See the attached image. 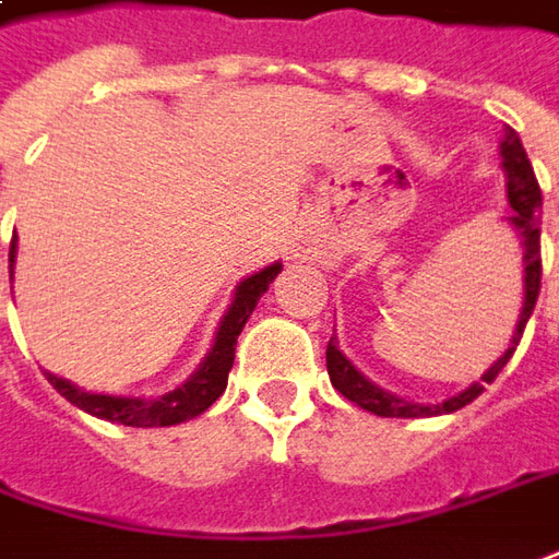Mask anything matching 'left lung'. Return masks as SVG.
Masks as SVG:
<instances>
[{"label":"left lung","instance_id":"obj_1","mask_svg":"<svg viewBox=\"0 0 559 559\" xmlns=\"http://www.w3.org/2000/svg\"><path fill=\"white\" fill-rule=\"evenodd\" d=\"M502 167L508 173V203H511V225L518 230V237L523 240V264H526V276H523V310L521 319H518V329H514V337H511V346L506 349V356L492 365L487 374L480 377L478 383H472L468 390H463L460 395H453L448 402L441 404H414L404 402L392 392L374 386L368 377L361 374L359 368L353 361L346 359L344 353L337 349V341L331 337L329 349H325V365H329L331 386L341 392L344 399H349L353 404H359L361 411H371L377 417H438V414H453L460 411L468 402H475L484 386L492 383L499 371L506 368L508 359L514 356V349L521 344L523 329L533 317V307L538 301V288H542V228H538V210H542V188L536 182V173H533V164L523 152L521 136L508 127L506 140H502Z\"/></svg>","mask_w":559,"mask_h":559}]
</instances>
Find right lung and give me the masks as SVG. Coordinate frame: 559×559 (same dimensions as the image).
Segmentation results:
<instances>
[{"label":"right lung","mask_w":559,"mask_h":559,"mask_svg":"<svg viewBox=\"0 0 559 559\" xmlns=\"http://www.w3.org/2000/svg\"><path fill=\"white\" fill-rule=\"evenodd\" d=\"M8 261L14 264V242H11V255ZM8 264V267H11ZM283 271V264H271L264 271L252 273L249 280H242L237 286V295L230 301L228 313L218 325L215 334V344L210 349V356L203 359L194 374L188 377V383H182L179 390L167 392L160 399H118V395H94V392H84L79 386H72L69 380L48 374V383L53 390L60 392L67 402H72L81 411L94 414L99 419H109V423H124V426H136V429H152V426H176L185 419L198 417L203 414L210 404L225 392L228 386V371L234 368V349H237V337H240L242 325L249 313L255 310L258 298L267 292L276 273Z\"/></svg>","instance_id":"right-lung-1"}]
</instances>
